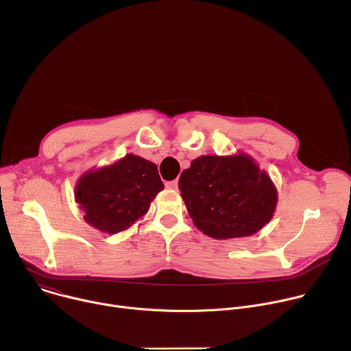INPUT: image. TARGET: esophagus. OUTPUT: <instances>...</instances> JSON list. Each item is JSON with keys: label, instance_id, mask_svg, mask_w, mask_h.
<instances>
[{"label": "esophagus", "instance_id": "34e87169", "mask_svg": "<svg viewBox=\"0 0 351 351\" xmlns=\"http://www.w3.org/2000/svg\"><path fill=\"white\" fill-rule=\"evenodd\" d=\"M165 186L168 189H172V190H176L178 189V180H171V182H167Z\"/></svg>", "mask_w": 351, "mask_h": 351}]
</instances>
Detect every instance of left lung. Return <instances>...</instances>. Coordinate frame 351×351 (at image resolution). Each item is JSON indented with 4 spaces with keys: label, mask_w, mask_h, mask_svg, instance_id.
<instances>
[{
    "label": "left lung",
    "mask_w": 351,
    "mask_h": 351,
    "mask_svg": "<svg viewBox=\"0 0 351 351\" xmlns=\"http://www.w3.org/2000/svg\"><path fill=\"white\" fill-rule=\"evenodd\" d=\"M179 190L195 227L216 240L255 234L278 199L270 176L244 153L195 158L182 172Z\"/></svg>",
    "instance_id": "obj_1"
}]
</instances>
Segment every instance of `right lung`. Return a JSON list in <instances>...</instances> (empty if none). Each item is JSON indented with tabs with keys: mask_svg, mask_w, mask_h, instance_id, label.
I'll list each match as a JSON object with an SVG mask.
<instances>
[{
	"mask_svg": "<svg viewBox=\"0 0 351 351\" xmlns=\"http://www.w3.org/2000/svg\"><path fill=\"white\" fill-rule=\"evenodd\" d=\"M161 190L164 184L157 165L127 154L111 165L85 172L74 195L86 223L107 234H117L145 216Z\"/></svg>",
	"mask_w": 351,
	"mask_h": 351,
	"instance_id": "1",
	"label": "right lung"
}]
</instances>
